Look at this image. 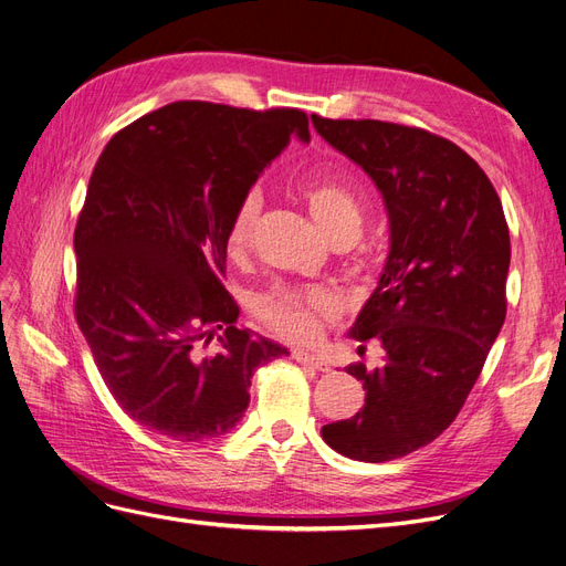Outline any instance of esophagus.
<instances>
[{"label":"esophagus","mask_w":566,"mask_h":566,"mask_svg":"<svg viewBox=\"0 0 566 566\" xmlns=\"http://www.w3.org/2000/svg\"><path fill=\"white\" fill-rule=\"evenodd\" d=\"M292 357H295L300 365H304V367H311V369H318V371H329V365L325 359H321V357H315V355H311V353H304V350H295L292 353Z\"/></svg>","instance_id":"1"}]
</instances>
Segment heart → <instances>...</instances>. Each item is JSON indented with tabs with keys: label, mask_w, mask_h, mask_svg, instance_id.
I'll return each instance as SVG.
<instances>
[{
	"label": "heart",
	"mask_w": 566,
	"mask_h": 566,
	"mask_svg": "<svg viewBox=\"0 0 566 566\" xmlns=\"http://www.w3.org/2000/svg\"><path fill=\"white\" fill-rule=\"evenodd\" d=\"M306 207L318 222L327 239L342 232H359L361 207L357 197L338 184H311L304 188ZM262 209V195L258 190L245 192L230 218L228 248L232 253H243L253 241L255 224ZM258 318L287 342L311 344L321 336L327 321L336 315V300L323 287H274L258 295L253 302Z\"/></svg>",
	"instance_id": "1"
}]
</instances>
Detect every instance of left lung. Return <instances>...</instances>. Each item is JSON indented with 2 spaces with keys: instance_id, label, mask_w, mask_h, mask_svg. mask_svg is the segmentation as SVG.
Listing matches in <instances>:
<instances>
[{
  "instance_id": "8db88e82",
  "label": "left lung",
  "mask_w": 566,
  "mask_h": 566,
  "mask_svg": "<svg viewBox=\"0 0 566 566\" xmlns=\"http://www.w3.org/2000/svg\"><path fill=\"white\" fill-rule=\"evenodd\" d=\"M321 137L382 195L390 248L350 336L378 338L382 367H346L365 406L323 427L336 453L388 462L455 420L506 318L509 224L485 171L418 127L311 116Z\"/></svg>"
}]
</instances>
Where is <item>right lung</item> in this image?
I'll return each mask as SVG.
<instances>
[{
    "instance_id": "right-lung-1",
    "label": "right lung",
    "mask_w": 566,
    "mask_h": 566,
    "mask_svg": "<svg viewBox=\"0 0 566 566\" xmlns=\"http://www.w3.org/2000/svg\"><path fill=\"white\" fill-rule=\"evenodd\" d=\"M292 137L311 142L304 111L174 102L99 155L74 232L76 321L113 399L148 432H232L253 371L287 355L237 325L220 276L239 199Z\"/></svg>"
}]
</instances>
